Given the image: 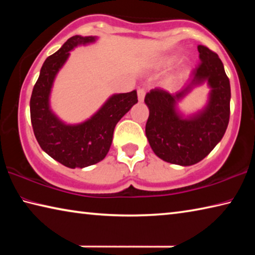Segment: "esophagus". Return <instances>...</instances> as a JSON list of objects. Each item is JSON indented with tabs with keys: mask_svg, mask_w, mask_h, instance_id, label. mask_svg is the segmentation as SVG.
Masks as SVG:
<instances>
[{
	"mask_svg": "<svg viewBox=\"0 0 255 255\" xmlns=\"http://www.w3.org/2000/svg\"><path fill=\"white\" fill-rule=\"evenodd\" d=\"M138 100H139L140 102L144 101V98H145V89H138Z\"/></svg>",
	"mask_w": 255,
	"mask_h": 255,
	"instance_id": "34e87169",
	"label": "esophagus"
}]
</instances>
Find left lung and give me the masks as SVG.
Masks as SVG:
<instances>
[{
  "instance_id": "obj_1",
  "label": "left lung",
  "mask_w": 255,
  "mask_h": 255,
  "mask_svg": "<svg viewBox=\"0 0 255 255\" xmlns=\"http://www.w3.org/2000/svg\"><path fill=\"white\" fill-rule=\"evenodd\" d=\"M201 62L192 79L174 94L154 89L146 94L149 109L146 137L153 152L163 161L178 165H193L204 159L225 133L230 122L231 85L218 55L199 45ZM211 88L209 103L197 114L185 118L177 103L198 85Z\"/></svg>"
}]
</instances>
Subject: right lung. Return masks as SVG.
<instances>
[{
	"instance_id": "add662e5",
	"label": "right lung",
	"mask_w": 255,
	"mask_h": 255,
	"mask_svg": "<svg viewBox=\"0 0 255 255\" xmlns=\"http://www.w3.org/2000/svg\"><path fill=\"white\" fill-rule=\"evenodd\" d=\"M97 37L73 36L45 60L30 99V117L38 144L44 152L71 169L97 164L106 157L117 123L138 102L137 92L111 96L91 118L77 125L63 123L50 109L49 97L56 75L80 45L92 44Z\"/></svg>"
}]
</instances>
